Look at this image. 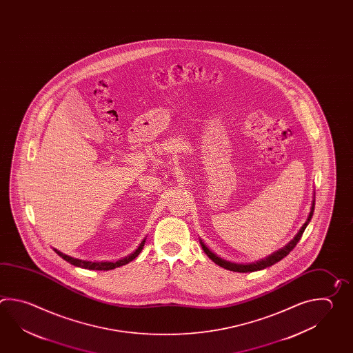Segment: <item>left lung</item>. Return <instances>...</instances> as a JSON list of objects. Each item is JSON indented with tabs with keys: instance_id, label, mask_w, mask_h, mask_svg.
<instances>
[{
	"instance_id": "8db88e82",
	"label": "left lung",
	"mask_w": 353,
	"mask_h": 353,
	"mask_svg": "<svg viewBox=\"0 0 353 353\" xmlns=\"http://www.w3.org/2000/svg\"><path fill=\"white\" fill-rule=\"evenodd\" d=\"M314 197H316V196L313 194V201H312L310 212L308 217H307V221L303 223L302 228H301L299 231L296 232V235H295L294 238L292 239V240L289 241L288 244L285 245L284 248H281L279 250H276V252H273V254H270L269 256H266L264 259L258 260V261H255V263H249V264L231 263V261H228V260H225L223 259V258H220V256H217L215 252H212V250H210L209 246L202 241V239H200V244H201L202 250L205 252V254H206V255L209 256L210 259L212 260L215 264H217L219 266H221V268H225V269H228V270H231V272L249 273V272H256V270L265 269L268 266L274 265L275 263L281 261L284 256H287L289 252H292V250L294 249L295 245L298 244V241H299L301 238H302L303 232L305 230L307 225L310 223V219H312L313 212H314V203H316V199H314Z\"/></svg>"
}]
</instances>
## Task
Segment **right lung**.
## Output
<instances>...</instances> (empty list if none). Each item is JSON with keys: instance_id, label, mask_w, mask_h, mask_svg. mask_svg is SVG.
<instances>
[{"instance_id": "right-lung-1", "label": "right lung", "mask_w": 353, "mask_h": 353, "mask_svg": "<svg viewBox=\"0 0 353 353\" xmlns=\"http://www.w3.org/2000/svg\"><path fill=\"white\" fill-rule=\"evenodd\" d=\"M145 239L147 238H144L143 240L141 241V244L138 245V248L134 252L130 254V255H127L125 258L117 260V261H90V260L77 259V258H72V256L66 255L64 252H59L58 249H54V248H52V249H54V252L58 254L59 256H61L63 259L66 260L68 263H70L72 265L84 268V269H89V270H112V269H114V268L125 265V264H128L132 260L136 259L138 255H139V252H142V249H143Z\"/></svg>"}]
</instances>
